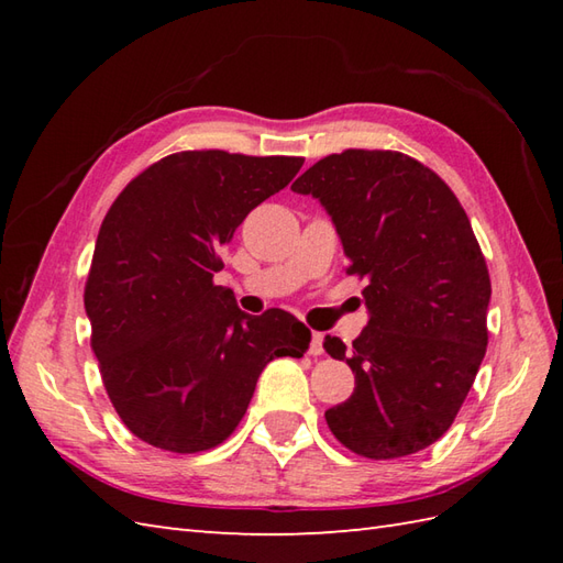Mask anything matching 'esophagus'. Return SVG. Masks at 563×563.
Listing matches in <instances>:
<instances>
[{"mask_svg":"<svg viewBox=\"0 0 563 563\" xmlns=\"http://www.w3.org/2000/svg\"><path fill=\"white\" fill-rule=\"evenodd\" d=\"M324 333H312V341H309V355H321L324 353Z\"/></svg>","mask_w":563,"mask_h":563,"instance_id":"obj_1","label":"esophagus"}]
</instances>
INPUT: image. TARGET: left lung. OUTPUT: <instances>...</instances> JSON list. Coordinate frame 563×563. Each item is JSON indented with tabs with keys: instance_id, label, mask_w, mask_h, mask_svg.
Listing matches in <instances>:
<instances>
[{
	"instance_id": "1",
	"label": "left lung",
	"mask_w": 563,
	"mask_h": 563,
	"mask_svg": "<svg viewBox=\"0 0 563 563\" xmlns=\"http://www.w3.org/2000/svg\"><path fill=\"white\" fill-rule=\"evenodd\" d=\"M292 190L321 202L349 273L367 278V327L353 349L324 339L355 375L351 399L324 413L331 433L369 460L433 445L488 343L492 280L470 218L438 174L401 152L329 154Z\"/></svg>"
}]
</instances>
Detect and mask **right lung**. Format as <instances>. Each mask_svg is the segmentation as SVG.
<instances>
[{"label":"right lung","mask_w":563,"mask_h":563,"mask_svg":"<svg viewBox=\"0 0 563 563\" xmlns=\"http://www.w3.org/2000/svg\"><path fill=\"white\" fill-rule=\"evenodd\" d=\"M300 157L178 152L115 198L99 230L84 309L106 391L133 435L169 452L220 445L273 357L312 333L283 309L251 317L214 285L218 251L300 172Z\"/></svg>","instance_id":"add662e5"}]
</instances>
